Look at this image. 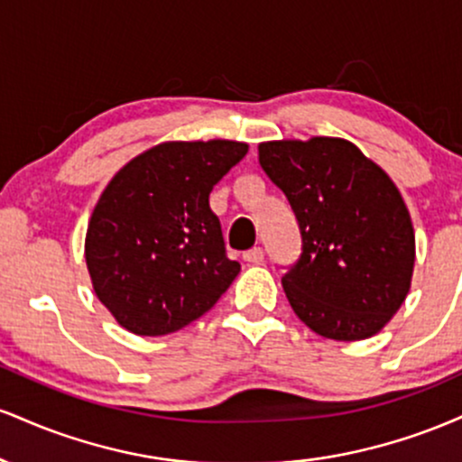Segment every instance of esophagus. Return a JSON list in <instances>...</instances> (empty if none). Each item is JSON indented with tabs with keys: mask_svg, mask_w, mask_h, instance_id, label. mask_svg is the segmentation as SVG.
<instances>
[{
	"mask_svg": "<svg viewBox=\"0 0 462 462\" xmlns=\"http://www.w3.org/2000/svg\"><path fill=\"white\" fill-rule=\"evenodd\" d=\"M263 258H264V249L263 247H252V249H247L245 254H243V261H247L252 264L263 263Z\"/></svg>",
	"mask_w": 462,
	"mask_h": 462,
	"instance_id": "esophagus-1",
	"label": "esophagus"
}]
</instances>
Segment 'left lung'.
<instances>
[{"label":"left lung","mask_w":462,"mask_h":462,"mask_svg":"<svg viewBox=\"0 0 462 462\" xmlns=\"http://www.w3.org/2000/svg\"><path fill=\"white\" fill-rule=\"evenodd\" d=\"M258 162L300 226L301 254L282 278L295 315L334 341L383 330L415 267V232L393 180L330 136L261 143Z\"/></svg>","instance_id":"left-lung-1"}]
</instances>
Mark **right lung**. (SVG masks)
I'll list each match as a JSON object with an SVG mask.
<instances>
[{
  "mask_svg": "<svg viewBox=\"0 0 462 462\" xmlns=\"http://www.w3.org/2000/svg\"><path fill=\"white\" fill-rule=\"evenodd\" d=\"M245 153L236 141L161 143L104 189L84 256L95 295L125 330L161 337L189 326L241 272L208 198Z\"/></svg>",
  "mask_w": 462,
  "mask_h": 462,
  "instance_id": "obj_1",
  "label": "right lung"
}]
</instances>
